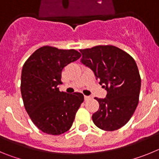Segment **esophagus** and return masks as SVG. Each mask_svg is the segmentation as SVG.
<instances>
[{"label": "esophagus", "instance_id": "34e87169", "mask_svg": "<svg viewBox=\"0 0 159 159\" xmlns=\"http://www.w3.org/2000/svg\"><path fill=\"white\" fill-rule=\"evenodd\" d=\"M92 99V97L91 96H88V95H84V99H85V101H88V100H90V99Z\"/></svg>", "mask_w": 159, "mask_h": 159}]
</instances>
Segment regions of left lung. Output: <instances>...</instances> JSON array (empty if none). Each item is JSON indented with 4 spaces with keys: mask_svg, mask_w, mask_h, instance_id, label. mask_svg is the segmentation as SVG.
Returning a JSON list of instances; mask_svg holds the SVG:
<instances>
[{
    "mask_svg": "<svg viewBox=\"0 0 159 159\" xmlns=\"http://www.w3.org/2000/svg\"><path fill=\"white\" fill-rule=\"evenodd\" d=\"M81 62L89 67L107 91L105 99H95L99 108L92 120L101 130L113 131L123 127L139 103L141 77L134 60L113 45L80 49Z\"/></svg>",
    "mask_w": 159,
    "mask_h": 159,
    "instance_id": "obj_1",
    "label": "left lung"
}]
</instances>
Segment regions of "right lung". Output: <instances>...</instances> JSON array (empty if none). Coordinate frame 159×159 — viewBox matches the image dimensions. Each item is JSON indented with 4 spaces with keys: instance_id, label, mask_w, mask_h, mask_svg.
I'll return each instance as SVG.
<instances>
[{
    "instance_id": "1",
    "label": "right lung",
    "mask_w": 159,
    "mask_h": 159,
    "mask_svg": "<svg viewBox=\"0 0 159 159\" xmlns=\"http://www.w3.org/2000/svg\"><path fill=\"white\" fill-rule=\"evenodd\" d=\"M75 49L43 46L23 65L20 92L32 123L43 132L59 135L71 128L84 95L60 92L64 67L80 58Z\"/></svg>"
}]
</instances>
